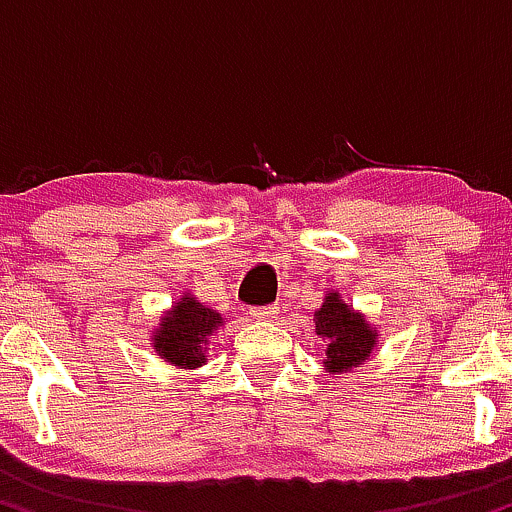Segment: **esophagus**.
<instances>
[{
  "instance_id": "obj_1",
  "label": "esophagus",
  "mask_w": 512,
  "mask_h": 512,
  "mask_svg": "<svg viewBox=\"0 0 512 512\" xmlns=\"http://www.w3.org/2000/svg\"><path fill=\"white\" fill-rule=\"evenodd\" d=\"M249 314L254 317L256 321H275L278 319V307H251Z\"/></svg>"
}]
</instances>
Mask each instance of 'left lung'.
<instances>
[{
	"instance_id": "left-lung-1",
	"label": "left lung",
	"mask_w": 512,
	"mask_h": 512,
	"mask_svg": "<svg viewBox=\"0 0 512 512\" xmlns=\"http://www.w3.org/2000/svg\"><path fill=\"white\" fill-rule=\"evenodd\" d=\"M314 331L324 341V370L329 375H343L353 367L365 365L377 350L380 331L370 324L363 312L343 302L341 292L326 290L324 302L314 312Z\"/></svg>"
}]
</instances>
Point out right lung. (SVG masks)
Masks as SVG:
<instances>
[{"label": "right lung", "mask_w": 512, "mask_h": 512, "mask_svg": "<svg viewBox=\"0 0 512 512\" xmlns=\"http://www.w3.org/2000/svg\"><path fill=\"white\" fill-rule=\"evenodd\" d=\"M225 324L217 309L205 307L191 290L181 292L176 300L159 317V324L152 331V348L164 363L195 370L208 363V348L212 336Z\"/></svg>", "instance_id": "right-lung-1"}]
</instances>
